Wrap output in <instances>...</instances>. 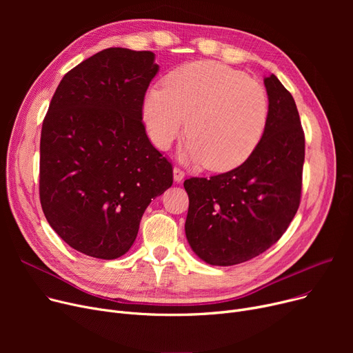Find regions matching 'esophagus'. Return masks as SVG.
I'll return each mask as SVG.
<instances>
[{"mask_svg":"<svg viewBox=\"0 0 353 353\" xmlns=\"http://www.w3.org/2000/svg\"><path fill=\"white\" fill-rule=\"evenodd\" d=\"M173 179H174L176 183H180L184 179V172L181 169H179V167H174V169H173Z\"/></svg>","mask_w":353,"mask_h":353,"instance_id":"1","label":"esophagus"}]
</instances>
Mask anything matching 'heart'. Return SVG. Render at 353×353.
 <instances>
[{
	"label": "heart",
	"mask_w": 353,
	"mask_h": 353,
	"mask_svg": "<svg viewBox=\"0 0 353 353\" xmlns=\"http://www.w3.org/2000/svg\"><path fill=\"white\" fill-rule=\"evenodd\" d=\"M141 113L148 137L160 150L188 127L190 136L180 157L226 172L256 150L270 105L263 85L245 72L216 61H196L173 71L164 87L148 88Z\"/></svg>",
	"instance_id": "b5f03b06"
}]
</instances>
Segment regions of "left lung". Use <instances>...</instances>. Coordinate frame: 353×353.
<instances>
[{
    "label": "left lung",
    "mask_w": 353,
    "mask_h": 353,
    "mask_svg": "<svg viewBox=\"0 0 353 353\" xmlns=\"http://www.w3.org/2000/svg\"><path fill=\"white\" fill-rule=\"evenodd\" d=\"M269 121L252 156L236 169L184 181L192 250L213 266L250 261L282 237L299 209L305 134L296 103L274 74L265 77Z\"/></svg>",
    "instance_id": "obj_1"
}]
</instances>
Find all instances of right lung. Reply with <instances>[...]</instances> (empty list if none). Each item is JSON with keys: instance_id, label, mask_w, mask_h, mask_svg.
<instances>
[{"instance_id": "1", "label": "right lung", "mask_w": 353, "mask_h": 353, "mask_svg": "<svg viewBox=\"0 0 353 353\" xmlns=\"http://www.w3.org/2000/svg\"><path fill=\"white\" fill-rule=\"evenodd\" d=\"M154 52L113 47L68 71L40 141V200L52 230L87 256L133 246L152 199L173 184L172 164L148 140L141 107L159 72Z\"/></svg>"}]
</instances>
